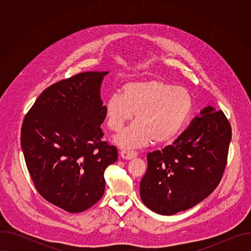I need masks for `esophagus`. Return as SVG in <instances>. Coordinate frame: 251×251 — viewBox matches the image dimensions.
I'll return each instance as SVG.
<instances>
[{"mask_svg":"<svg viewBox=\"0 0 251 251\" xmlns=\"http://www.w3.org/2000/svg\"><path fill=\"white\" fill-rule=\"evenodd\" d=\"M120 155H121V157H122L123 159H125V160H131V159L137 157V156H138V153H137L136 151H126V150H124V151H122V152L120 153Z\"/></svg>","mask_w":251,"mask_h":251,"instance_id":"34e87169","label":"esophagus"}]
</instances>
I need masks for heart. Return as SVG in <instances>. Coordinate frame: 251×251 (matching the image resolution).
<instances>
[{"label":"heart","instance_id":"heart-1","mask_svg":"<svg viewBox=\"0 0 251 251\" xmlns=\"http://www.w3.org/2000/svg\"><path fill=\"white\" fill-rule=\"evenodd\" d=\"M193 107L192 96L183 87L159 79L130 81L122 95L112 94L104 102L106 123L117 132L133 118L136 121L115 137L123 149L172 142L183 129Z\"/></svg>","mask_w":251,"mask_h":251}]
</instances>
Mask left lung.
Masks as SVG:
<instances>
[{
  "label": "left lung",
  "mask_w": 251,
  "mask_h": 251,
  "mask_svg": "<svg viewBox=\"0 0 251 251\" xmlns=\"http://www.w3.org/2000/svg\"><path fill=\"white\" fill-rule=\"evenodd\" d=\"M230 140L224 112L205 107L173 145L147 155L148 169L140 183L142 201L163 216L197 205L220 184Z\"/></svg>",
  "instance_id": "1"
}]
</instances>
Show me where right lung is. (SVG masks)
<instances>
[{"label": "right lung", "instance_id": "obj_1", "mask_svg": "<svg viewBox=\"0 0 251 251\" xmlns=\"http://www.w3.org/2000/svg\"><path fill=\"white\" fill-rule=\"evenodd\" d=\"M107 75L87 71L50 85L23 122L21 146L34 187L68 212H81L102 198L105 169L118 158L100 128V88Z\"/></svg>", "mask_w": 251, "mask_h": 251}]
</instances>
